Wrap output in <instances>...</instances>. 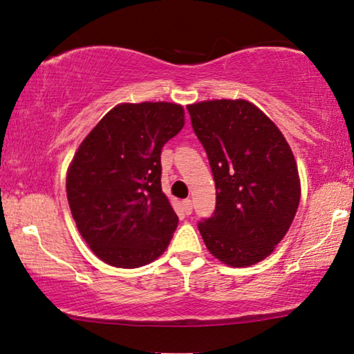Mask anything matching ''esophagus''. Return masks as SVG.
Returning a JSON list of instances; mask_svg holds the SVG:
<instances>
[{"label": "esophagus", "mask_w": 354, "mask_h": 354, "mask_svg": "<svg viewBox=\"0 0 354 354\" xmlns=\"http://www.w3.org/2000/svg\"><path fill=\"white\" fill-rule=\"evenodd\" d=\"M183 209H184V213H186V214L192 213V200L191 198L183 200Z\"/></svg>", "instance_id": "esophagus-1"}]
</instances>
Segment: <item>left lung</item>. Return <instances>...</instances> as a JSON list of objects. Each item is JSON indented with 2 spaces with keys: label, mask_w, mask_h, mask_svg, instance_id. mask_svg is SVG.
Listing matches in <instances>:
<instances>
[{
  "label": "left lung",
  "mask_w": 354,
  "mask_h": 354,
  "mask_svg": "<svg viewBox=\"0 0 354 354\" xmlns=\"http://www.w3.org/2000/svg\"><path fill=\"white\" fill-rule=\"evenodd\" d=\"M207 151L216 209L198 223L208 251L232 267L266 259L292 224L300 200L295 159L278 127L246 100L187 106Z\"/></svg>",
  "instance_id": "1"
}]
</instances>
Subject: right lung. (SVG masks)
Returning <instances> with one entry per match:
<instances>
[{
  "label": "right lung",
  "instance_id": "obj_1",
  "mask_svg": "<svg viewBox=\"0 0 354 354\" xmlns=\"http://www.w3.org/2000/svg\"><path fill=\"white\" fill-rule=\"evenodd\" d=\"M184 125L181 104L122 103L73 157L66 195L77 230L103 262L136 268L170 243L178 216L162 192V147Z\"/></svg>",
  "mask_w": 354,
  "mask_h": 354
}]
</instances>
